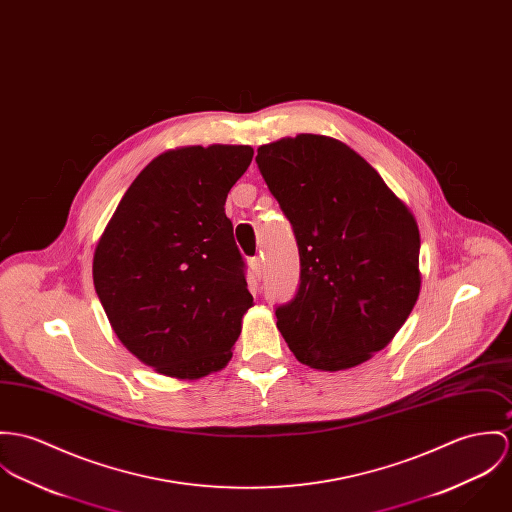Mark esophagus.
Returning a JSON list of instances; mask_svg holds the SVG:
<instances>
[{
	"label": "esophagus",
	"mask_w": 512,
	"mask_h": 512,
	"mask_svg": "<svg viewBox=\"0 0 512 512\" xmlns=\"http://www.w3.org/2000/svg\"><path fill=\"white\" fill-rule=\"evenodd\" d=\"M248 266H250V270L254 272L256 278L262 276V260H260V258H250V260H248Z\"/></svg>",
	"instance_id": "esophagus-1"
}]
</instances>
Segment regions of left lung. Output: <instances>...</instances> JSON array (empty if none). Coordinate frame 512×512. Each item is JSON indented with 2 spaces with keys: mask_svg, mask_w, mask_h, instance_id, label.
<instances>
[{
  "mask_svg": "<svg viewBox=\"0 0 512 512\" xmlns=\"http://www.w3.org/2000/svg\"><path fill=\"white\" fill-rule=\"evenodd\" d=\"M256 162L299 246V289L276 309L287 346L325 372L370 360L419 299L413 213L340 140L287 137L262 144Z\"/></svg>",
  "mask_w": 512,
  "mask_h": 512,
  "instance_id": "1",
  "label": "left lung"
}]
</instances>
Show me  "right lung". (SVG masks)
Listing matches in <instances>:
<instances>
[{"label":"right lung","instance_id":"add662e5","mask_svg":"<svg viewBox=\"0 0 512 512\" xmlns=\"http://www.w3.org/2000/svg\"><path fill=\"white\" fill-rule=\"evenodd\" d=\"M246 144L156 156L125 191L93 254V285L123 346L178 379L223 370L252 307L225 201Z\"/></svg>","mask_w":512,"mask_h":512}]
</instances>
